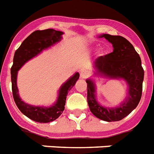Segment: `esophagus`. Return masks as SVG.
Masks as SVG:
<instances>
[{
    "label": "esophagus",
    "mask_w": 154,
    "mask_h": 154,
    "mask_svg": "<svg viewBox=\"0 0 154 154\" xmlns=\"http://www.w3.org/2000/svg\"><path fill=\"white\" fill-rule=\"evenodd\" d=\"M88 76V72H86V71H81V72H80V77L82 79H86Z\"/></svg>",
    "instance_id": "obj_1"
}]
</instances>
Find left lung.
Returning a JSON list of instances; mask_svg holds the SVG:
<instances>
[{"mask_svg":"<svg viewBox=\"0 0 154 154\" xmlns=\"http://www.w3.org/2000/svg\"><path fill=\"white\" fill-rule=\"evenodd\" d=\"M113 46V52L95 60L94 67L97 74L112 79H124L129 85L128 97L117 108L102 107L95 99V85L87 79V102L91 112L102 120L119 121L131 112L140 101L143 93L144 70L138 53L131 43L120 35L102 34Z\"/></svg>","mask_w":154,"mask_h":154,"instance_id":"8db88e82","label":"left lung"}]
</instances>
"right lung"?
I'll use <instances>...</instances> for the list:
<instances>
[{
	"mask_svg": "<svg viewBox=\"0 0 154 154\" xmlns=\"http://www.w3.org/2000/svg\"><path fill=\"white\" fill-rule=\"evenodd\" d=\"M62 34L63 32L53 29L34 31L23 42L14 55L13 64L11 68V90L14 101L22 113L35 122L49 123L55 120L61 115L64 110L66 97L68 96V91L75 84L76 81L79 78V74L75 73L61 86L57 101L54 105L45 108L29 105L21 101L16 86L17 72L27 60L35 57L43 49H47L59 42L61 39Z\"/></svg>",
	"mask_w": 154,
	"mask_h": 154,
	"instance_id": "right-lung-1",
	"label": "right lung"
}]
</instances>
